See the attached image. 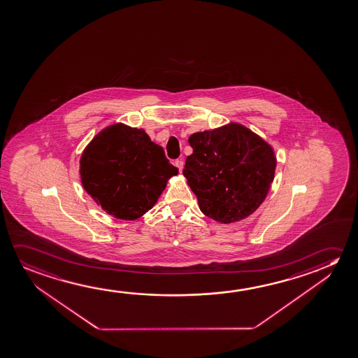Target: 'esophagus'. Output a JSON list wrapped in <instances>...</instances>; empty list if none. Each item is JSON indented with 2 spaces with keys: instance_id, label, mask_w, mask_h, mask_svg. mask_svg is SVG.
<instances>
[{
  "instance_id": "1",
  "label": "esophagus",
  "mask_w": 358,
  "mask_h": 358,
  "mask_svg": "<svg viewBox=\"0 0 358 358\" xmlns=\"http://www.w3.org/2000/svg\"><path fill=\"white\" fill-rule=\"evenodd\" d=\"M175 166H176L178 170L182 171V169H183V161L181 159H176L175 161Z\"/></svg>"
}]
</instances>
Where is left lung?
I'll return each instance as SVG.
<instances>
[{"label":"left lung","mask_w":358,"mask_h":358,"mask_svg":"<svg viewBox=\"0 0 358 358\" xmlns=\"http://www.w3.org/2000/svg\"><path fill=\"white\" fill-rule=\"evenodd\" d=\"M193 149L183 175L204 215L220 223L247 218L264 202L275 175L269 143L231 122L188 138Z\"/></svg>","instance_id":"8db88e82"}]
</instances>
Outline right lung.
<instances>
[{
	"instance_id": "add662e5",
	"label": "right lung",
	"mask_w": 358,
	"mask_h": 358,
	"mask_svg": "<svg viewBox=\"0 0 358 358\" xmlns=\"http://www.w3.org/2000/svg\"><path fill=\"white\" fill-rule=\"evenodd\" d=\"M178 173L143 129L115 124L90 141L80 159L84 189L106 213L134 220L157 202Z\"/></svg>"
}]
</instances>
